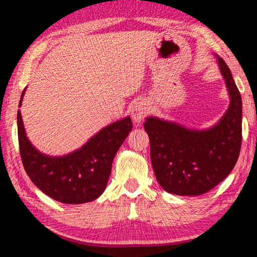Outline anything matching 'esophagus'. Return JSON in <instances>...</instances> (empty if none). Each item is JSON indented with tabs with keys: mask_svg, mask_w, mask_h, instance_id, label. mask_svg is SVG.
<instances>
[{
	"mask_svg": "<svg viewBox=\"0 0 257 257\" xmlns=\"http://www.w3.org/2000/svg\"><path fill=\"white\" fill-rule=\"evenodd\" d=\"M149 105L145 101H139L136 104H134V106L130 110V114H132L133 121L135 123H139L143 119L145 118L147 113H149Z\"/></svg>",
	"mask_w": 257,
	"mask_h": 257,
	"instance_id": "1",
	"label": "esophagus"
}]
</instances>
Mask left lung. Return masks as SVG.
<instances>
[{
  "label": "left lung",
  "mask_w": 257,
  "mask_h": 257,
  "mask_svg": "<svg viewBox=\"0 0 257 257\" xmlns=\"http://www.w3.org/2000/svg\"><path fill=\"white\" fill-rule=\"evenodd\" d=\"M229 105L211 127L188 128L176 121L146 116L144 128L151 143V161L156 180L170 194L197 196L207 193L232 171L241 145L242 103L231 71L215 55Z\"/></svg>",
  "instance_id": "8db88e82"
}]
</instances>
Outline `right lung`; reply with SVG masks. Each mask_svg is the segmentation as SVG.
I'll use <instances>...</instances> for the list:
<instances>
[{"label":"right lung","instance_id":"obj_1","mask_svg":"<svg viewBox=\"0 0 257 257\" xmlns=\"http://www.w3.org/2000/svg\"><path fill=\"white\" fill-rule=\"evenodd\" d=\"M25 92L26 88L19 107ZM17 121L21 160L30 180L47 196L64 204L88 203L101 196L111 175L113 159L133 129L130 116H124L102 128L78 150L53 156L32 144L20 110Z\"/></svg>","mask_w":257,"mask_h":257}]
</instances>
